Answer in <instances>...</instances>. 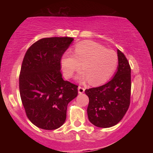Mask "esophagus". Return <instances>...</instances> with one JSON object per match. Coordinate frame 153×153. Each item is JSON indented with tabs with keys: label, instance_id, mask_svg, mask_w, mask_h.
<instances>
[{
	"label": "esophagus",
	"instance_id": "1",
	"mask_svg": "<svg viewBox=\"0 0 153 153\" xmlns=\"http://www.w3.org/2000/svg\"><path fill=\"white\" fill-rule=\"evenodd\" d=\"M78 90L79 94H83V93H84V91H85V88H82V87L79 86L78 88Z\"/></svg>",
	"mask_w": 153,
	"mask_h": 153
}]
</instances>
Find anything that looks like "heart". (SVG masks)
I'll list each match as a JSON object with an SVG mask.
<instances>
[{
    "label": "heart",
    "instance_id": "heart-1",
    "mask_svg": "<svg viewBox=\"0 0 153 153\" xmlns=\"http://www.w3.org/2000/svg\"><path fill=\"white\" fill-rule=\"evenodd\" d=\"M118 62L117 54L106 50L99 43L85 41L78 44L73 55L67 52L60 60L61 68L66 78H71L75 71L83 69L76 79L80 82L89 81L91 85L106 82L114 71Z\"/></svg>",
    "mask_w": 153,
    "mask_h": 153
}]
</instances>
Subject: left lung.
I'll return each instance as SVG.
<instances>
[{
	"instance_id": "obj_1",
	"label": "left lung",
	"mask_w": 153,
	"mask_h": 153,
	"mask_svg": "<svg viewBox=\"0 0 153 153\" xmlns=\"http://www.w3.org/2000/svg\"><path fill=\"white\" fill-rule=\"evenodd\" d=\"M118 66L114 78L105 85L85 91L89 98L88 117L94 125L108 128L122 120L130 103L131 68L124 54L117 50Z\"/></svg>"
}]
</instances>
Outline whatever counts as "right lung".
I'll return each instance as SVG.
<instances>
[{
	"mask_svg": "<svg viewBox=\"0 0 153 153\" xmlns=\"http://www.w3.org/2000/svg\"><path fill=\"white\" fill-rule=\"evenodd\" d=\"M74 39L38 40L26 51L19 75V91L26 116L46 130L60 127L68 104L78 96V85L64 80L60 72L62 54Z\"/></svg>",
	"mask_w": 153,
	"mask_h": 153,
	"instance_id": "1",
	"label": "right lung"
}]
</instances>
